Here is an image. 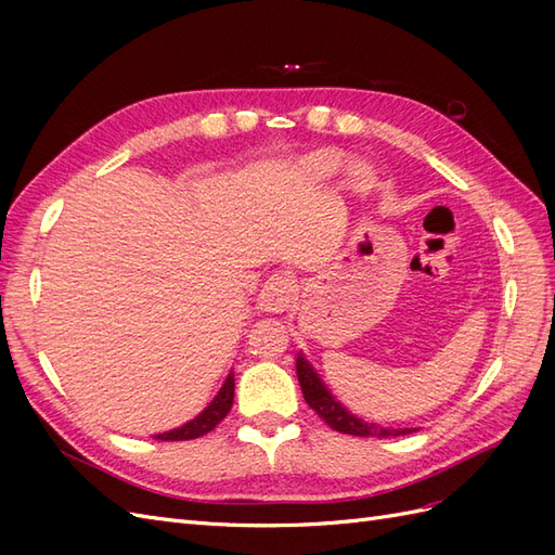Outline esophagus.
<instances>
[{
    "label": "esophagus",
    "mask_w": 555,
    "mask_h": 555,
    "mask_svg": "<svg viewBox=\"0 0 555 555\" xmlns=\"http://www.w3.org/2000/svg\"><path fill=\"white\" fill-rule=\"evenodd\" d=\"M294 280L287 273H275L266 280L263 289L257 298L261 312H287L294 304Z\"/></svg>",
    "instance_id": "1"
}]
</instances>
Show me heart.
<instances>
[{
  "instance_id": "heart-1",
  "label": "heart",
  "mask_w": 555,
  "mask_h": 555,
  "mask_svg": "<svg viewBox=\"0 0 555 555\" xmlns=\"http://www.w3.org/2000/svg\"><path fill=\"white\" fill-rule=\"evenodd\" d=\"M343 162H345V157L338 153V150H319V153H314L306 159V171L314 178H328L340 169ZM359 180H361V176L354 173V182H359Z\"/></svg>"
}]
</instances>
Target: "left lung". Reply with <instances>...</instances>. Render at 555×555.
Returning a JSON list of instances; mask_svg holds the SVG:
<instances>
[{"mask_svg":"<svg viewBox=\"0 0 555 555\" xmlns=\"http://www.w3.org/2000/svg\"><path fill=\"white\" fill-rule=\"evenodd\" d=\"M296 375L300 382V389H304L306 402L333 430L357 435V438H396V435L414 433L412 428H384L377 424H367L363 418L347 412V408H343L340 402L331 396L326 384L319 379L314 367L304 359V354L296 357Z\"/></svg>","mask_w":555,"mask_h":555,"instance_id":"left-lung-1","label":"left lung"}]
</instances>
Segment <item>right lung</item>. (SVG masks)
I'll return each instance as SVG.
<instances>
[{
    "label": "right lung",
    "instance_id": "add662e5",
    "mask_svg": "<svg viewBox=\"0 0 555 555\" xmlns=\"http://www.w3.org/2000/svg\"><path fill=\"white\" fill-rule=\"evenodd\" d=\"M233 389H236V379H233V373H229L227 382L222 384L220 393L212 398L210 405L201 412L198 416H194L192 422H188L180 428H173L169 433H159L155 435V440L162 442H180V440H196L201 435L210 433L217 424L222 422V418L229 414L231 405H233Z\"/></svg>",
    "mask_w": 555,
    "mask_h": 555
}]
</instances>
